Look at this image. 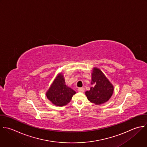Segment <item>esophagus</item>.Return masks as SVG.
<instances>
[{
  "mask_svg": "<svg viewBox=\"0 0 147 147\" xmlns=\"http://www.w3.org/2000/svg\"><path fill=\"white\" fill-rule=\"evenodd\" d=\"M78 91L81 93H83L84 92V88H80L78 89Z\"/></svg>",
  "mask_w": 147,
  "mask_h": 147,
  "instance_id": "34e87169",
  "label": "esophagus"
}]
</instances>
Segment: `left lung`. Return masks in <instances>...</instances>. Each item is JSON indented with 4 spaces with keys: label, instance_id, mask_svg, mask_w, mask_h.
Masks as SVG:
<instances>
[{
    "label": "left lung",
    "instance_id": "1",
    "mask_svg": "<svg viewBox=\"0 0 147 147\" xmlns=\"http://www.w3.org/2000/svg\"><path fill=\"white\" fill-rule=\"evenodd\" d=\"M91 74V85L93 86L85 92V95L88 100L95 105L102 104L111 98L114 86L99 68L93 67Z\"/></svg>",
    "mask_w": 147,
    "mask_h": 147
}]
</instances>
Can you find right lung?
<instances>
[{
  "label": "right lung",
  "instance_id": "add662e5",
  "mask_svg": "<svg viewBox=\"0 0 147 147\" xmlns=\"http://www.w3.org/2000/svg\"><path fill=\"white\" fill-rule=\"evenodd\" d=\"M76 92L66 85L62 72L59 73L46 93L47 99L54 105L63 107L71 101Z\"/></svg>",
  "mask_w": 147,
  "mask_h": 147
}]
</instances>
